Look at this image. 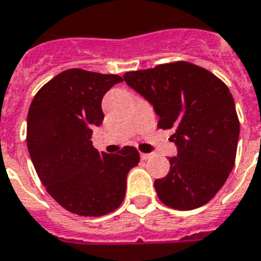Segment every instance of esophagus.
Segmentation results:
<instances>
[{
	"label": "esophagus",
	"instance_id": "esophagus-1",
	"mask_svg": "<svg viewBox=\"0 0 261 261\" xmlns=\"http://www.w3.org/2000/svg\"><path fill=\"white\" fill-rule=\"evenodd\" d=\"M150 156H151V154H146V152H141V158H142V161L149 160Z\"/></svg>",
	"mask_w": 261,
	"mask_h": 261
}]
</instances>
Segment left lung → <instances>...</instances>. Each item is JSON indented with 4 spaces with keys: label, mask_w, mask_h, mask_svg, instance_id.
I'll return each instance as SVG.
<instances>
[{
    "label": "left lung",
    "mask_w": 261,
    "mask_h": 261,
    "mask_svg": "<svg viewBox=\"0 0 261 261\" xmlns=\"http://www.w3.org/2000/svg\"><path fill=\"white\" fill-rule=\"evenodd\" d=\"M171 128L178 151L166 177L154 181L158 198L178 211L200 207L217 194L236 161L240 122L226 84L189 61H173L124 73Z\"/></svg>",
    "instance_id": "left-lung-1"
}]
</instances>
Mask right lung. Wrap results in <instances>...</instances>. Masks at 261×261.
I'll return each instance as SVG.
<instances>
[{"mask_svg": "<svg viewBox=\"0 0 261 261\" xmlns=\"http://www.w3.org/2000/svg\"><path fill=\"white\" fill-rule=\"evenodd\" d=\"M118 75L72 68L60 72L35 95L28 112L27 145L46 192L71 213L99 217L120 206L128 171L139 152L124 146L116 154L92 146V128L105 114L101 99Z\"/></svg>", "mask_w": 261, "mask_h": 261, "instance_id": "right-lung-1", "label": "right lung"}]
</instances>
